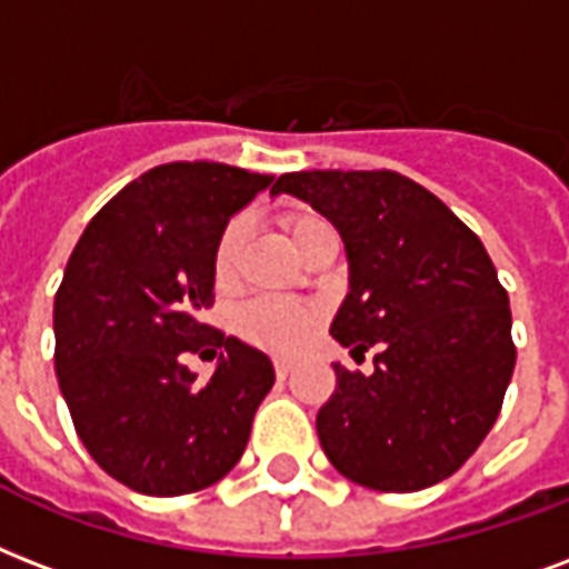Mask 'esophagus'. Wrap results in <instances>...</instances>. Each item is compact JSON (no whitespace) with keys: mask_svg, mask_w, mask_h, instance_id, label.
Segmentation results:
<instances>
[{"mask_svg":"<svg viewBox=\"0 0 569 569\" xmlns=\"http://www.w3.org/2000/svg\"><path fill=\"white\" fill-rule=\"evenodd\" d=\"M274 372H277V379H286V376L292 372V363L283 361V358H277V361H274Z\"/></svg>","mask_w":569,"mask_h":569,"instance_id":"obj_1","label":"esophagus"}]
</instances>
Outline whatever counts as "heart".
<instances>
[{"instance_id": "1", "label": "heart", "mask_w": 569, "mask_h": 569, "mask_svg": "<svg viewBox=\"0 0 569 569\" xmlns=\"http://www.w3.org/2000/svg\"><path fill=\"white\" fill-rule=\"evenodd\" d=\"M280 227L289 236L298 253L307 250V244L313 241L319 232H328V223L313 211H283L280 214ZM244 241V220L236 217L229 220L214 247V280L220 286H227L236 277L238 266V250ZM319 325V310L310 303H295V301H277V298H262V301H250L247 307L238 310L236 328L247 342H253L259 349L277 355H292L301 349L303 342L310 340V333Z\"/></svg>"}]
</instances>
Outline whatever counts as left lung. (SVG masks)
Instances as JSON below:
<instances>
[{
    "label": "left lung",
    "mask_w": 569,
    "mask_h": 569,
    "mask_svg": "<svg viewBox=\"0 0 569 569\" xmlns=\"http://www.w3.org/2000/svg\"><path fill=\"white\" fill-rule=\"evenodd\" d=\"M292 193L346 244L349 295L331 337L352 355L376 346V372L333 363L337 388L316 415L325 457L379 492L441 483L487 439L516 363L510 301L480 238L390 169L286 172Z\"/></svg>",
    "instance_id": "obj_1"
}]
</instances>
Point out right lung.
Masks as SVG:
<instances>
[{"instance_id":"right-lung-1","label":"right lung","mask_w":569,"mask_h":569,"mask_svg":"<svg viewBox=\"0 0 569 569\" xmlns=\"http://www.w3.org/2000/svg\"><path fill=\"white\" fill-rule=\"evenodd\" d=\"M271 181L211 160L154 167L68 259L53 303L59 388L86 450L133 492H199L244 453L274 367L199 313L214 303L217 238ZM184 353H217L216 376L197 382Z\"/></svg>"}]
</instances>
